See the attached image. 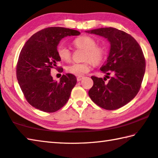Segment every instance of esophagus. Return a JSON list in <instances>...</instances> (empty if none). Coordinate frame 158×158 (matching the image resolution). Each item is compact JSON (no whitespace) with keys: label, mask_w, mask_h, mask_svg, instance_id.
<instances>
[{"label":"esophagus","mask_w":158,"mask_h":158,"mask_svg":"<svg viewBox=\"0 0 158 158\" xmlns=\"http://www.w3.org/2000/svg\"><path fill=\"white\" fill-rule=\"evenodd\" d=\"M83 79H84V77H82V76H81V77H77V81H81V80H82Z\"/></svg>","instance_id":"34e87169"}]
</instances>
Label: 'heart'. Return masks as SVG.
<instances>
[{
	"label": "heart",
	"instance_id": "heart-1",
	"mask_svg": "<svg viewBox=\"0 0 158 158\" xmlns=\"http://www.w3.org/2000/svg\"><path fill=\"white\" fill-rule=\"evenodd\" d=\"M74 44L77 49L85 50L84 60L81 63H73L66 68L68 73L81 77L89 73L93 65L100 64L105 57V48L98 45L95 40L89 35H82L74 40ZM57 53L61 60L69 62L72 58V53L65 44L60 43L57 47Z\"/></svg>",
	"mask_w": 158,
	"mask_h": 158
}]
</instances>
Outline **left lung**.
<instances>
[{
  "label": "left lung",
  "instance_id": "left-lung-1",
  "mask_svg": "<svg viewBox=\"0 0 158 158\" xmlns=\"http://www.w3.org/2000/svg\"><path fill=\"white\" fill-rule=\"evenodd\" d=\"M87 32L105 37L110 42L107 60L100 70L107 75L114 74L108 82H105V77L92 76L93 85L89 91V97L96 105L106 110L121 108L140 90L146 69L142 49L132 36L115 28H101Z\"/></svg>",
  "mask_w": 158,
  "mask_h": 158
}]
</instances>
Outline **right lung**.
Here are the masks:
<instances>
[{
    "label": "right lung",
    "instance_id": "add662e5",
    "mask_svg": "<svg viewBox=\"0 0 158 158\" xmlns=\"http://www.w3.org/2000/svg\"><path fill=\"white\" fill-rule=\"evenodd\" d=\"M78 31L49 27L33 35L23 47L17 64V78L28 102L39 110L52 113L65 105L77 84L74 74H66L59 82L53 80L51 69L60 58L57 46L66 36L79 35ZM59 72L63 68H58Z\"/></svg>",
    "mask_w": 158,
    "mask_h": 158
}]
</instances>
